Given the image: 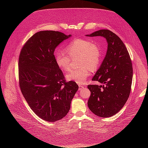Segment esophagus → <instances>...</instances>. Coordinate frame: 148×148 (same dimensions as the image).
<instances>
[{
    "label": "esophagus",
    "instance_id": "1",
    "mask_svg": "<svg viewBox=\"0 0 148 148\" xmlns=\"http://www.w3.org/2000/svg\"><path fill=\"white\" fill-rule=\"evenodd\" d=\"M84 88V86L82 84H79V89H82Z\"/></svg>",
    "mask_w": 148,
    "mask_h": 148
}]
</instances>
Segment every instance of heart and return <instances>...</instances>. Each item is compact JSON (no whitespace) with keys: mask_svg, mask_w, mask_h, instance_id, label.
I'll list each match as a JSON object with an SVG mask.
<instances>
[{"mask_svg":"<svg viewBox=\"0 0 148 148\" xmlns=\"http://www.w3.org/2000/svg\"><path fill=\"white\" fill-rule=\"evenodd\" d=\"M67 53L58 51L55 54L57 65L62 70L66 71L70 69L71 59L79 57V69L70 71L66 75L68 81L78 84L83 83L91 75L92 70L96 69L101 61V51L95 44L87 39H76L66 47Z\"/></svg>","mask_w":148,"mask_h":148,"instance_id":"obj_1","label":"heart"}]
</instances>
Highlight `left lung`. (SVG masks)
I'll return each mask as SVG.
<instances>
[{
    "label": "left lung",
    "mask_w": 148,
    "mask_h": 148,
    "mask_svg": "<svg viewBox=\"0 0 148 148\" xmlns=\"http://www.w3.org/2000/svg\"><path fill=\"white\" fill-rule=\"evenodd\" d=\"M86 36H102L107 44L106 55L92 78L101 84L88 85L91 96L89 109L101 117H109L119 112L130 93L133 68L127 49L118 36L108 29H100Z\"/></svg>",
    "instance_id": "obj_1"
}]
</instances>
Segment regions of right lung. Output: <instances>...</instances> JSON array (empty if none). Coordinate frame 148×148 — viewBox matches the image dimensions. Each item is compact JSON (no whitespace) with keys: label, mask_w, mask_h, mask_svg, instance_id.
<instances>
[{"label":"right lung","mask_w":148,"mask_h":148,"mask_svg":"<svg viewBox=\"0 0 148 148\" xmlns=\"http://www.w3.org/2000/svg\"><path fill=\"white\" fill-rule=\"evenodd\" d=\"M71 36L59 31H39L28 39L20 54L21 92L34 112L47 122L65 117L78 89L75 82H65L53 54L56 48Z\"/></svg>","instance_id":"add662e5"}]
</instances>
